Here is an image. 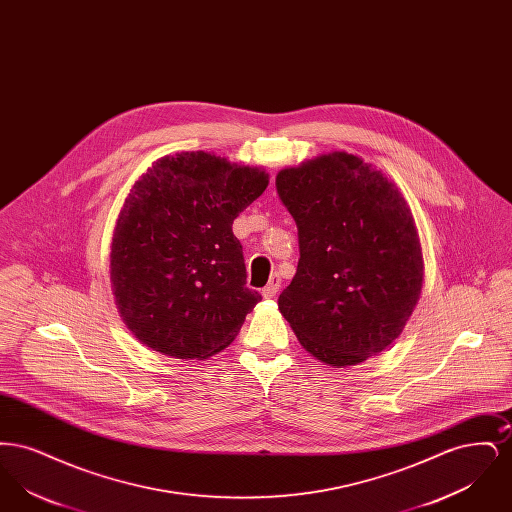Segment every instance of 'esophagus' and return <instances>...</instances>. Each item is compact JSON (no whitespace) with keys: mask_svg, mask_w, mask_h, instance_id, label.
I'll return each mask as SVG.
<instances>
[{"mask_svg":"<svg viewBox=\"0 0 512 512\" xmlns=\"http://www.w3.org/2000/svg\"><path fill=\"white\" fill-rule=\"evenodd\" d=\"M280 282H282L280 276L274 274V276L270 278V282H268L267 286L263 288V292H261L263 293V297H265V299H272V297L278 293V290H280Z\"/></svg>","mask_w":512,"mask_h":512,"instance_id":"obj_1","label":"esophagus"}]
</instances>
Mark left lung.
<instances>
[{"label":"left lung","mask_w":512,"mask_h":512,"mask_svg":"<svg viewBox=\"0 0 512 512\" xmlns=\"http://www.w3.org/2000/svg\"><path fill=\"white\" fill-rule=\"evenodd\" d=\"M276 188L301 255L278 309L322 365H361L401 336L420 299L413 211L386 172L347 151L282 169Z\"/></svg>","instance_id":"8db88e82"}]
</instances>
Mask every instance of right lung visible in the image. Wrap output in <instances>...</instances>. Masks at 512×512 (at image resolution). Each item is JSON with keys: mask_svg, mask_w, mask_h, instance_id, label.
Wrapping results in <instances>:
<instances>
[{"mask_svg": "<svg viewBox=\"0 0 512 512\" xmlns=\"http://www.w3.org/2000/svg\"><path fill=\"white\" fill-rule=\"evenodd\" d=\"M263 167L211 151L151 163L124 197L109 253L111 290L134 338L172 359L205 361L261 301L245 288L234 219L267 190Z\"/></svg>", "mask_w": 512, "mask_h": 512, "instance_id": "right-lung-1", "label": "right lung"}]
</instances>
